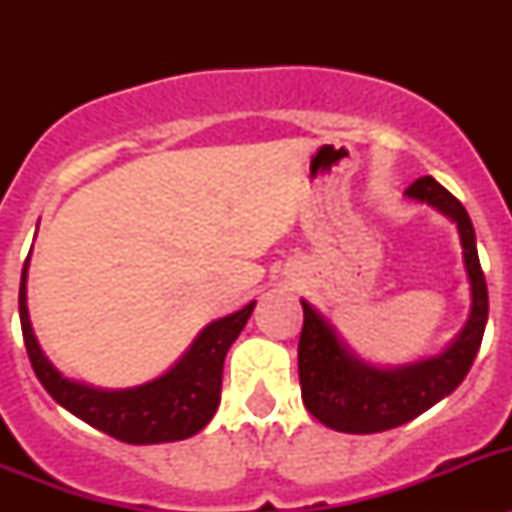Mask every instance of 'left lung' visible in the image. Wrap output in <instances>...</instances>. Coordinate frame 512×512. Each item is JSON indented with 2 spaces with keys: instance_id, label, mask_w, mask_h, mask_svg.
Here are the masks:
<instances>
[{
  "instance_id": "left-lung-1",
  "label": "left lung",
  "mask_w": 512,
  "mask_h": 512,
  "mask_svg": "<svg viewBox=\"0 0 512 512\" xmlns=\"http://www.w3.org/2000/svg\"><path fill=\"white\" fill-rule=\"evenodd\" d=\"M405 197L425 202L446 215L459 230L461 256L467 269L472 307L459 336L441 354L400 366H377L351 351L336 325L307 300L297 366L302 402L323 425L341 433H379L410 423L433 408L464 382L482 346L487 312V282L477 256V235L467 210L433 176H423L405 189Z\"/></svg>"
}]
</instances>
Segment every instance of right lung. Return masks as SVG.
I'll return each instance as SVG.
<instances>
[{"label":"right lung","instance_id":"add662e5","mask_svg":"<svg viewBox=\"0 0 512 512\" xmlns=\"http://www.w3.org/2000/svg\"><path fill=\"white\" fill-rule=\"evenodd\" d=\"M27 269H30V256L25 259L20 279L22 338L35 377L61 408L97 431L135 446L184 441L210 423L220 405L225 354L235 338L241 336L256 302H248L246 307L230 312L225 318L212 320L194 338L182 359L161 377L125 390H102L63 377L40 348L27 312Z\"/></svg>","mask_w":512,"mask_h":512}]
</instances>
